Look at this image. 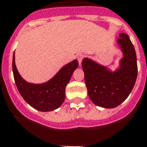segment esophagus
<instances>
[{
    "mask_svg": "<svg viewBox=\"0 0 147 147\" xmlns=\"http://www.w3.org/2000/svg\"><path fill=\"white\" fill-rule=\"evenodd\" d=\"M84 58V56L83 55H80L78 57V63H79V65H80V66L81 65V63H82V60Z\"/></svg>",
    "mask_w": 147,
    "mask_h": 147,
    "instance_id": "esophagus-1",
    "label": "esophagus"
}]
</instances>
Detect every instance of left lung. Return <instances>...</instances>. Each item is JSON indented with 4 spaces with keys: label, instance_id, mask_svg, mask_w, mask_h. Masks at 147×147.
<instances>
[{
    "label": "left lung",
    "instance_id": "8db88e82",
    "mask_svg": "<svg viewBox=\"0 0 147 147\" xmlns=\"http://www.w3.org/2000/svg\"><path fill=\"white\" fill-rule=\"evenodd\" d=\"M116 43L123 53L119 66L112 71L88 58L82 61L88 95L98 107L112 109L123 103L134 87L138 75L137 58L128 35L121 33Z\"/></svg>",
    "mask_w": 147,
    "mask_h": 147
}]
</instances>
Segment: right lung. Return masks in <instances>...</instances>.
I'll return each mask as SVG.
<instances>
[{
    "label": "right lung",
    "mask_w": 147,
    "mask_h": 147,
    "mask_svg": "<svg viewBox=\"0 0 147 147\" xmlns=\"http://www.w3.org/2000/svg\"><path fill=\"white\" fill-rule=\"evenodd\" d=\"M15 52L12 58L14 79L20 95L28 104L40 112L58 109L65 100V89L74 71L78 68L76 59L63 66L48 81L42 84L27 82L19 74L15 65Z\"/></svg>",
    "instance_id": "add662e5"
}]
</instances>
